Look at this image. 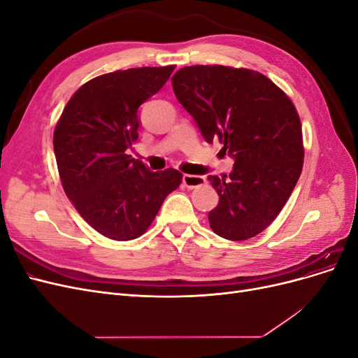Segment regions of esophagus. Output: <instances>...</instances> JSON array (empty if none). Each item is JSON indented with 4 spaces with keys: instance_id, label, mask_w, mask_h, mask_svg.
Listing matches in <instances>:
<instances>
[{
    "instance_id": "esophagus-1",
    "label": "esophagus",
    "mask_w": 358,
    "mask_h": 358,
    "mask_svg": "<svg viewBox=\"0 0 358 358\" xmlns=\"http://www.w3.org/2000/svg\"><path fill=\"white\" fill-rule=\"evenodd\" d=\"M182 182H183V185H185L187 188L192 189V188L201 187L203 183L206 182V179L203 176H197V175H183Z\"/></svg>"
}]
</instances>
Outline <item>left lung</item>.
<instances>
[{
  "label": "left lung",
  "instance_id": "8db88e82",
  "mask_svg": "<svg viewBox=\"0 0 358 358\" xmlns=\"http://www.w3.org/2000/svg\"><path fill=\"white\" fill-rule=\"evenodd\" d=\"M176 99L208 143L234 159L229 178L208 176L220 196L210 229L246 241L282 210L300 178L305 149L300 117L288 95L264 74L225 66L183 67L171 78Z\"/></svg>",
  "mask_w": 358,
  "mask_h": 358
}]
</instances>
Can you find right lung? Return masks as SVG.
<instances>
[{"label": "right lung", "instance_id": "obj_1", "mask_svg": "<svg viewBox=\"0 0 358 358\" xmlns=\"http://www.w3.org/2000/svg\"><path fill=\"white\" fill-rule=\"evenodd\" d=\"M173 70L140 67L91 79L73 94L53 131L64 191L82 218L109 239L142 236L182 182L180 171H150L127 154L138 138L140 104Z\"/></svg>", "mask_w": 358, "mask_h": 358}]
</instances>
